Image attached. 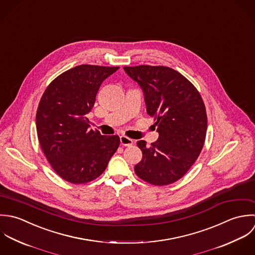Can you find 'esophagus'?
I'll list each match as a JSON object with an SVG mask.
<instances>
[{
    "mask_svg": "<svg viewBox=\"0 0 255 255\" xmlns=\"http://www.w3.org/2000/svg\"><path fill=\"white\" fill-rule=\"evenodd\" d=\"M120 144L123 146H132L133 145V140L126 137V136H120Z\"/></svg>",
    "mask_w": 255,
    "mask_h": 255,
    "instance_id": "34e87169",
    "label": "esophagus"
}]
</instances>
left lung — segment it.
<instances>
[{
    "label": "left lung",
    "instance_id": "left-lung-1",
    "mask_svg": "<svg viewBox=\"0 0 255 255\" xmlns=\"http://www.w3.org/2000/svg\"><path fill=\"white\" fill-rule=\"evenodd\" d=\"M124 71L143 90L147 113L158 133L151 146L143 140L137 143L143 157L135 172L153 185L173 183L202 151L207 131L203 100L196 88L171 68L142 65L124 67Z\"/></svg>",
    "mask_w": 255,
    "mask_h": 255
}]
</instances>
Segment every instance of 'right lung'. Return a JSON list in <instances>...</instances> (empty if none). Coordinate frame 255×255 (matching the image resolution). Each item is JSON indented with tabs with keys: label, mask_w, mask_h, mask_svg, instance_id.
I'll use <instances>...</instances> for the list:
<instances>
[{
	"label": "right lung",
	"mask_w": 255,
	"mask_h": 255,
	"mask_svg": "<svg viewBox=\"0 0 255 255\" xmlns=\"http://www.w3.org/2000/svg\"><path fill=\"white\" fill-rule=\"evenodd\" d=\"M119 67L80 65L58 76L45 90L36 112L40 147L55 172L74 184L90 182L105 170L119 147L117 135L90 129L102 82Z\"/></svg>",
	"instance_id": "1"
}]
</instances>
